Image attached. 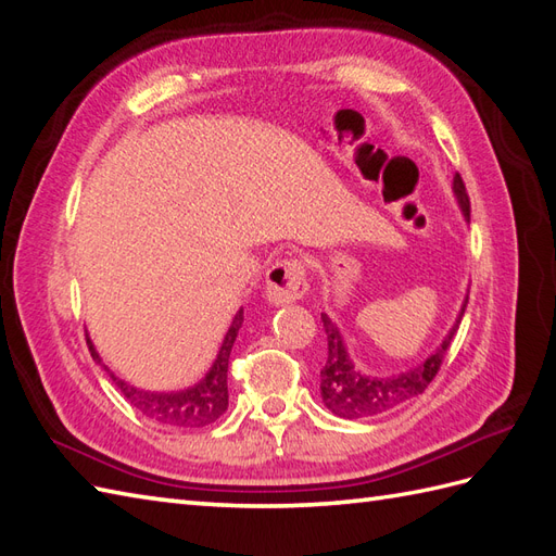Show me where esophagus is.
Wrapping results in <instances>:
<instances>
[{
	"instance_id": "34e87169",
	"label": "esophagus",
	"mask_w": 556,
	"mask_h": 556,
	"mask_svg": "<svg viewBox=\"0 0 556 556\" xmlns=\"http://www.w3.org/2000/svg\"><path fill=\"white\" fill-rule=\"evenodd\" d=\"M306 290L308 278L302 260H278L266 270V300L270 304L300 302Z\"/></svg>"
}]
</instances>
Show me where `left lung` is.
Returning <instances> with one entry per match:
<instances>
[{
  "label": "left lung",
  "mask_w": 556,
  "mask_h": 556,
  "mask_svg": "<svg viewBox=\"0 0 556 556\" xmlns=\"http://www.w3.org/2000/svg\"><path fill=\"white\" fill-rule=\"evenodd\" d=\"M453 191L459 202V210H463L465 219H469V195L463 176L455 174L453 179ZM469 296L465 300L463 308H459V316L451 332L445 334V340L441 346L431 354L425 363H419L417 368H410L408 372L401 375H391V377H368L363 375L354 363H351L346 346L337 325L320 314L325 334H328V361H325L323 370H320V396L325 408L332 410L337 417L344 419H361V417H375L399 408L405 401H410L415 396L422 394V391L429 387V382L434 380L437 372L441 370V363L448 354V349L453 344V337L459 328V320L465 316Z\"/></svg>",
  "instance_id": "obj_1"
}]
</instances>
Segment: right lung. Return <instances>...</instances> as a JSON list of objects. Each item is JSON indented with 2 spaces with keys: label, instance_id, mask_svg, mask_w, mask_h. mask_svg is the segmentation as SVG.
I'll return each instance as SVG.
<instances>
[{
  "label": "right lung",
  "instance_id": "right-lung-1",
  "mask_svg": "<svg viewBox=\"0 0 556 556\" xmlns=\"http://www.w3.org/2000/svg\"><path fill=\"white\" fill-rule=\"evenodd\" d=\"M242 325V308L236 314L231 328H228L224 344L219 349V356H216L212 370L205 375V380H200L195 387L184 389V391H169V394H157V391H143L122 382L111 370H103L111 375V380L119 389V394L125 396L131 408H137L143 417L153 419L157 425L165 427H179V429H195V427H207L219 419L228 408V384H226V372H228V358H231V349L238 337V330ZM91 356L99 358L97 349H93L91 340H87Z\"/></svg>",
  "mask_w": 556,
  "mask_h": 556
}]
</instances>
